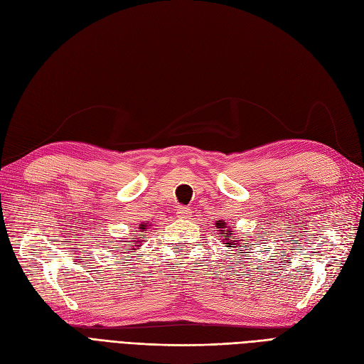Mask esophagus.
<instances>
[{
    "label": "esophagus",
    "instance_id": "1",
    "mask_svg": "<svg viewBox=\"0 0 364 364\" xmlns=\"http://www.w3.org/2000/svg\"><path fill=\"white\" fill-rule=\"evenodd\" d=\"M176 217L185 220V218H190L191 217V209L186 208V206H181L178 211H176Z\"/></svg>",
    "mask_w": 364,
    "mask_h": 364
}]
</instances>
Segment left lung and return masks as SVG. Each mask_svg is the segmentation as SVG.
Returning a JSON list of instances; mask_svg holds the SVG:
<instances>
[{"label": "left lung", "instance_id": "left-lung-1", "mask_svg": "<svg viewBox=\"0 0 364 364\" xmlns=\"http://www.w3.org/2000/svg\"><path fill=\"white\" fill-rule=\"evenodd\" d=\"M215 229H217L218 237H222V243L226 245V247L234 249L237 257L238 255H241V257L245 255V253H246V246L249 243H246V241H243V240H235L234 238L235 232L228 226L226 222H223V220H217ZM230 257H232V255H230Z\"/></svg>", "mask_w": 364, "mask_h": 364}]
</instances>
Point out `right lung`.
I'll return each instance as SVG.
<instances>
[{"label": "right lung", "instance_id": "right-lung-1", "mask_svg": "<svg viewBox=\"0 0 364 364\" xmlns=\"http://www.w3.org/2000/svg\"><path fill=\"white\" fill-rule=\"evenodd\" d=\"M147 223H139V228H138V234L136 235H134V238L135 240H130V241H126V243H130V245H134V246H130L129 249H126V250H136L142 243H144V238H146V235L142 234L144 232V230L147 229ZM134 232H136V230H134ZM126 245H123V247H124Z\"/></svg>", "mask_w": 364, "mask_h": 364}]
</instances>
